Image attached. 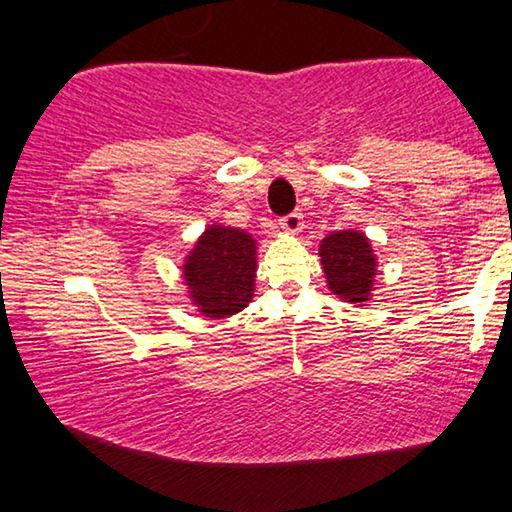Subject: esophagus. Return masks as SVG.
<instances>
[{"label": "esophagus", "instance_id": "1", "mask_svg": "<svg viewBox=\"0 0 512 512\" xmlns=\"http://www.w3.org/2000/svg\"><path fill=\"white\" fill-rule=\"evenodd\" d=\"M280 228L284 232H289V235H298V232H302V214L300 212H291L284 216V219L280 221Z\"/></svg>", "mask_w": 512, "mask_h": 512}]
</instances>
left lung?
<instances>
[{"mask_svg": "<svg viewBox=\"0 0 512 512\" xmlns=\"http://www.w3.org/2000/svg\"><path fill=\"white\" fill-rule=\"evenodd\" d=\"M327 289L348 305L366 307L375 296L379 262L372 241L361 230L329 232L318 244Z\"/></svg>", "mask_w": 512, "mask_h": 512, "instance_id": "1", "label": "left lung"}]
</instances>
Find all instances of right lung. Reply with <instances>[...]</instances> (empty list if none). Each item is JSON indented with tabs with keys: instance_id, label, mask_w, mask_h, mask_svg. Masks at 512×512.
<instances>
[{
	"instance_id": "right-lung-1",
	"label": "right lung",
	"mask_w": 512,
	"mask_h": 512,
	"mask_svg": "<svg viewBox=\"0 0 512 512\" xmlns=\"http://www.w3.org/2000/svg\"><path fill=\"white\" fill-rule=\"evenodd\" d=\"M257 239L241 228L212 223L183 259V284L198 314L223 320L255 298Z\"/></svg>"
}]
</instances>
